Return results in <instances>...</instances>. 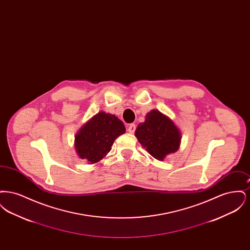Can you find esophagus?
I'll use <instances>...</instances> for the list:
<instances>
[{"label": "esophagus", "mask_w": 250, "mask_h": 250, "mask_svg": "<svg viewBox=\"0 0 250 250\" xmlns=\"http://www.w3.org/2000/svg\"><path fill=\"white\" fill-rule=\"evenodd\" d=\"M127 131L131 133V134H133L135 131H136V125H134V124H131L129 125V126H128V128H127Z\"/></svg>", "instance_id": "1"}]
</instances>
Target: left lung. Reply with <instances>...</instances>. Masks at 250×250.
Here are the masks:
<instances>
[{"label": "left lung", "instance_id": "obj_1", "mask_svg": "<svg viewBox=\"0 0 250 250\" xmlns=\"http://www.w3.org/2000/svg\"><path fill=\"white\" fill-rule=\"evenodd\" d=\"M135 134L146 151L158 160L175 153L181 141L180 132L173 122L156 109L147 113L145 122L138 125Z\"/></svg>", "mask_w": 250, "mask_h": 250}]
</instances>
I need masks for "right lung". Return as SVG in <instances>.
I'll list each match as a JSON object with an SVG mask.
<instances>
[{"label": "right lung", "mask_w": 250, "mask_h": 250, "mask_svg": "<svg viewBox=\"0 0 250 250\" xmlns=\"http://www.w3.org/2000/svg\"><path fill=\"white\" fill-rule=\"evenodd\" d=\"M125 132V127L121 120L101 111L86 123L77 134L76 151L82 159L94 164L107 155L114 141Z\"/></svg>", "instance_id": "add662e5"}]
</instances>
